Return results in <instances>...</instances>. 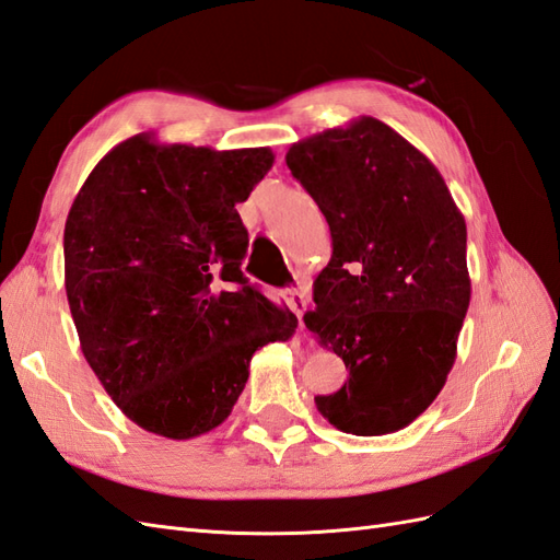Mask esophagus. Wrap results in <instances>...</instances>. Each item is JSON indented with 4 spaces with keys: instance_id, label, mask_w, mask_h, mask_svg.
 Instances as JSON below:
<instances>
[{
    "instance_id": "1",
    "label": "esophagus",
    "mask_w": 560,
    "mask_h": 560,
    "mask_svg": "<svg viewBox=\"0 0 560 560\" xmlns=\"http://www.w3.org/2000/svg\"><path fill=\"white\" fill-rule=\"evenodd\" d=\"M285 300H289L291 310L298 314V319H300V328H303V314L307 312V298H305V293L300 291V289H289V291H285Z\"/></svg>"
}]
</instances>
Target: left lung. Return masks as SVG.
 I'll list each match as a JSON object with an SVG mask.
<instances>
[{
  "instance_id": "1",
  "label": "left lung",
  "mask_w": 560,
  "mask_h": 560,
  "mask_svg": "<svg viewBox=\"0 0 560 560\" xmlns=\"http://www.w3.org/2000/svg\"><path fill=\"white\" fill-rule=\"evenodd\" d=\"M285 165L331 229L305 326L348 381L314 405L342 433H397L456 360L470 303L464 214L438 167L369 116L295 141Z\"/></svg>"
}]
</instances>
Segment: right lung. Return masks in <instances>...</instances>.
Listing matches in <instances>:
<instances>
[{"instance_id":"obj_1","label":"right lung","mask_w":560,"mask_h":560,"mask_svg":"<svg viewBox=\"0 0 560 560\" xmlns=\"http://www.w3.org/2000/svg\"><path fill=\"white\" fill-rule=\"evenodd\" d=\"M267 147L214 151L137 135L110 149L70 206L66 295L84 360L127 419L191 440L226 421L250 360L298 319L243 277V203Z\"/></svg>"}]
</instances>
